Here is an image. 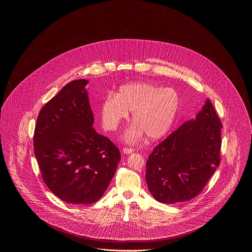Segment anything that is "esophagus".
I'll list each match as a JSON object with an SVG mask.
<instances>
[{
  "label": "esophagus",
  "instance_id": "34e87169",
  "mask_svg": "<svg viewBox=\"0 0 252 252\" xmlns=\"http://www.w3.org/2000/svg\"><path fill=\"white\" fill-rule=\"evenodd\" d=\"M133 151H134L133 149L127 148V147H125V148H123V153H124V154H130V153H132Z\"/></svg>",
  "mask_w": 252,
  "mask_h": 252
}]
</instances>
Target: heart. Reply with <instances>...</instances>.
<instances>
[{
    "mask_svg": "<svg viewBox=\"0 0 252 252\" xmlns=\"http://www.w3.org/2000/svg\"><path fill=\"white\" fill-rule=\"evenodd\" d=\"M180 106L179 94L151 83H130L122 86L114 96L108 95L100 106L103 127L115 131L132 113L135 122L125 132L123 139L135 143L144 134L150 140L164 137L172 128Z\"/></svg>",
    "mask_w": 252,
    "mask_h": 252,
    "instance_id": "b5f03b06",
    "label": "heart"
}]
</instances>
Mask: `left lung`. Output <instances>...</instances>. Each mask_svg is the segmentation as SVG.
I'll list each match as a JSON object with an SVG mask.
<instances>
[{
	"instance_id": "obj_1",
	"label": "left lung",
	"mask_w": 252,
	"mask_h": 252,
	"mask_svg": "<svg viewBox=\"0 0 252 252\" xmlns=\"http://www.w3.org/2000/svg\"><path fill=\"white\" fill-rule=\"evenodd\" d=\"M222 124L209 99L195 118L184 123L154 148L145 180L157 201L190 200L202 191L220 162Z\"/></svg>"
}]
</instances>
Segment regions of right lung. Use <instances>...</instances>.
<instances>
[{
  "mask_svg": "<svg viewBox=\"0 0 252 252\" xmlns=\"http://www.w3.org/2000/svg\"><path fill=\"white\" fill-rule=\"evenodd\" d=\"M87 79L65 85L39 111L34 152L42 179L61 200L96 202L120 161L119 149L95 131Z\"/></svg>",
  "mask_w": 252,
  "mask_h": 252,
  "instance_id": "add662e5",
  "label": "right lung"
}]
</instances>
